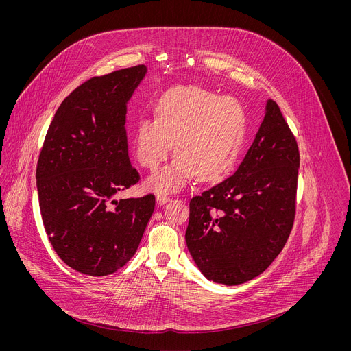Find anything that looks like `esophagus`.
<instances>
[{
  "label": "esophagus",
  "mask_w": 351,
  "mask_h": 351,
  "mask_svg": "<svg viewBox=\"0 0 351 351\" xmlns=\"http://www.w3.org/2000/svg\"><path fill=\"white\" fill-rule=\"evenodd\" d=\"M156 198H157V203L158 204H165V203H168L169 199H171V197L168 194H164V193H158L156 195Z\"/></svg>",
  "instance_id": "1"
}]
</instances>
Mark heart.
Wrapping results in <instances>:
<instances>
[{
	"label": "heart",
	"mask_w": 351,
	"mask_h": 351,
	"mask_svg": "<svg viewBox=\"0 0 351 351\" xmlns=\"http://www.w3.org/2000/svg\"><path fill=\"white\" fill-rule=\"evenodd\" d=\"M245 134V111L239 99L197 86H176L156 103L154 119L137 122L133 144L141 167L156 171L171 154L176 158L148 179L154 190L173 191L194 176L210 182L236 161Z\"/></svg>",
	"instance_id": "obj_1"
}]
</instances>
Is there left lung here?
I'll return each instance as SVG.
<instances>
[{
  "label": "left lung",
  "instance_id": "8db88e82",
  "mask_svg": "<svg viewBox=\"0 0 351 351\" xmlns=\"http://www.w3.org/2000/svg\"><path fill=\"white\" fill-rule=\"evenodd\" d=\"M298 167L295 138L268 99L237 171L190 199L186 244L208 280L244 283L279 256L294 221Z\"/></svg>",
  "mask_w": 351,
  "mask_h": 351
}]
</instances>
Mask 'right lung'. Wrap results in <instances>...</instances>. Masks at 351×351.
<instances>
[{"label": "right lung", "mask_w": 351, "mask_h": 351, "mask_svg": "<svg viewBox=\"0 0 351 351\" xmlns=\"http://www.w3.org/2000/svg\"><path fill=\"white\" fill-rule=\"evenodd\" d=\"M144 65L93 77L57 110L37 162L45 233L72 269L106 276L136 253L156 207L154 194L115 195L140 179L128 153L126 111Z\"/></svg>", "instance_id": "right-lung-1"}]
</instances>
